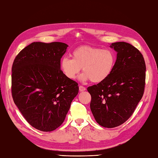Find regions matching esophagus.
I'll use <instances>...</instances> for the list:
<instances>
[{"label":"esophagus","instance_id":"1","mask_svg":"<svg viewBox=\"0 0 158 158\" xmlns=\"http://www.w3.org/2000/svg\"><path fill=\"white\" fill-rule=\"evenodd\" d=\"M79 90H80V92H81V91H85V90H86V88L85 87V86L80 85V86H79Z\"/></svg>","mask_w":158,"mask_h":158}]
</instances>
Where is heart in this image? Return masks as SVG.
Wrapping results in <instances>:
<instances>
[{
	"instance_id": "heart-1",
	"label": "heart",
	"mask_w": 158,
	"mask_h": 158,
	"mask_svg": "<svg viewBox=\"0 0 158 158\" xmlns=\"http://www.w3.org/2000/svg\"><path fill=\"white\" fill-rule=\"evenodd\" d=\"M72 59L64 56L60 60L63 74L74 80L82 68V80H90L99 83L107 79L114 69L116 62L114 52L108 48L101 49L90 46L77 48L72 53Z\"/></svg>"
}]
</instances>
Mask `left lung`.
<instances>
[{"instance_id":"left-lung-1","label":"left lung","mask_w":158,"mask_h":158,"mask_svg":"<svg viewBox=\"0 0 158 158\" xmlns=\"http://www.w3.org/2000/svg\"><path fill=\"white\" fill-rule=\"evenodd\" d=\"M117 52L110 76L87 88L91 94L90 108L101 126H119L130 118L142 99L145 86L146 65L143 54L126 42L110 46Z\"/></svg>"}]
</instances>
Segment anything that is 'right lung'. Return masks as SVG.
Instances as JSON below:
<instances>
[{"label": "right lung", "instance_id": "right-lung-1", "mask_svg": "<svg viewBox=\"0 0 158 158\" xmlns=\"http://www.w3.org/2000/svg\"><path fill=\"white\" fill-rule=\"evenodd\" d=\"M67 46L62 42H33L13 63V99L28 123L38 130L51 131L60 126L78 93V84L60 69Z\"/></svg>", "mask_w": 158, "mask_h": 158}]
</instances>
